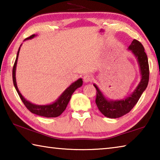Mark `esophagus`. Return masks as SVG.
<instances>
[{
	"label": "esophagus",
	"mask_w": 160,
	"mask_h": 160,
	"mask_svg": "<svg viewBox=\"0 0 160 160\" xmlns=\"http://www.w3.org/2000/svg\"><path fill=\"white\" fill-rule=\"evenodd\" d=\"M83 80H84V82H92V81L93 77H92V75H90V74H86L85 75H84Z\"/></svg>",
	"instance_id": "34e87169"
}]
</instances>
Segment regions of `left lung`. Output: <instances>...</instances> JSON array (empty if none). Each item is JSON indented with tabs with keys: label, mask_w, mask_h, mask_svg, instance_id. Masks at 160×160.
I'll return each mask as SVG.
<instances>
[{
	"label": "left lung",
	"mask_w": 160,
	"mask_h": 160,
	"mask_svg": "<svg viewBox=\"0 0 160 160\" xmlns=\"http://www.w3.org/2000/svg\"><path fill=\"white\" fill-rule=\"evenodd\" d=\"M128 49L131 50L134 55L136 56L142 76L138 86L131 95L122 100L109 101L104 97L97 85H94L97 90L95 100L97 106L102 114L108 118H119L131 112L138 102L140 97H141L142 92L145 90L148 85L150 70H149L148 56L145 52L144 47L139 41L134 39L131 44L129 46Z\"/></svg>",
	"instance_id": "left-lung-1"
}]
</instances>
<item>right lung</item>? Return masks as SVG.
I'll return each instance as SVG.
<instances>
[{
    "label": "right lung",
    "mask_w": 160,
    "mask_h": 160,
    "mask_svg": "<svg viewBox=\"0 0 160 160\" xmlns=\"http://www.w3.org/2000/svg\"><path fill=\"white\" fill-rule=\"evenodd\" d=\"M35 36V34H32L30 37L28 38H26V39H32ZM20 48H19V50L18 51L17 57H16L14 66L12 68V80H13V84H14V86L17 90V92L18 93L19 96H20V99L22 102L25 104V106L27 107L29 112L32 113H35L38 116H44V117L47 118H53V117H57V116H60L62 113H63L66 108L67 107L68 104L70 101V98H71V96L72 93L74 92L75 90L78 89V88L82 86V80L79 79L77 81H75V82L72 84L71 85H70L66 90L64 91V92L61 94L60 97L58 99L56 102H55L53 104H48V105H36L32 104V103L28 102V100H26L24 97L22 95L21 93L19 91L17 83H16V79H15V69H16V65H17V61L18 58V55L19 52H20Z\"/></svg>",
    "instance_id": "add662e5"
}]
</instances>
